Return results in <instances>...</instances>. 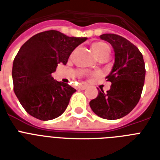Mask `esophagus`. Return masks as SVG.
<instances>
[{"label": "esophagus", "instance_id": "1", "mask_svg": "<svg viewBox=\"0 0 160 160\" xmlns=\"http://www.w3.org/2000/svg\"><path fill=\"white\" fill-rule=\"evenodd\" d=\"M78 88L80 89V90H85L86 88H87V85H80L78 86Z\"/></svg>", "mask_w": 160, "mask_h": 160}]
</instances>
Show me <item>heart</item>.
Returning a JSON list of instances; mask_svg holds the SVG:
<instances>
[{
    "instance_id": "heart-1",
    "label": "heart",
    "mask_w": 160,
    "mask_h": 160,
    "mask_svg": "<svg viewBox=\"0 0 160 160\" xmlns=\"http://www.w3.org/2000/svg\"><path fill=\"white\" fill-rule=\"evenodd\" d=\"M92 50L98 58L101 57L103 55H109V52H110L109 46L102 41H99V42L93 44Z\"/></svg>"
}]
</instances>
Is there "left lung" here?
I'll list each match as a JSON object with an SVG mask.
<instances>
[{"label":"left lung","instance_id":"left-lung-1","mask_svg":"<svg viewBox=\"0 0 160 160\" xmlns=\"http://www.w3.org/2000/svg\"><path fill=\"white\" fill-rule=\"evenodd\" d=\"M100 39L111 44L114 64L105 79L111 82L106 93L101 89L90 102L95 114L103 119H117L134 109L141 97L145 78V66L139 50L127 39L115 34H103Z\"/></svg>","mask_w":160,"mask_h":160}]
</instances>
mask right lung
<instances>
[{"label":"right lung","mask_w":160,"mask_h":160,"mask_svg":"<svg viewBox=\"0 0 160 160\" xmlns=\"http://www.w3.org/2000/svg\"><path fill=\"white\" fill-rule=\"evenodd\" d=\"M87 40L46 31L30 38L13 61V90L27 113L41 120L57 118L67 108L76 91L51 76L59 63L66 65L72 51Z\"/></svg>","instance_id":"1"}]
</instances>
